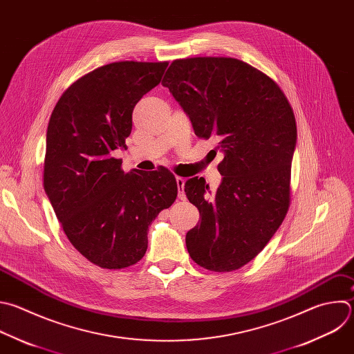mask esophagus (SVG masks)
Instances as JSON below:
<instances>
[{"label":"esophagus","mask_w":354,"mask_h":354,"mask_svg":"<svg viewBox=\"0 0 354 354\" xmlns=\"http://www.w3.org/2000/svg\"><path fill=\"white\" fill-rule=\"evenodd\" d=\"M176 185H178V198L179 200H186V194L183 190L185 186V179L180 176H176Z\"/></svg>","instance_id":"34e87169"}]
</instances>
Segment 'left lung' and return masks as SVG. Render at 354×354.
I'll use <instances>...</instances> for the list:
<instances>
[{"mask_svg": "<svg viewBox=\"0 0 354 354\" xmlns=\"http://www.w3.org/2000/svg\"><path fill=\"white\" fill-rule=\"evenodd\" d=\"M162 86L196 136L215 139L223 154L214 193L204 178L185 183L201 218L186 233L187 252L205 270H239L267 246L288 212L297 139L293 109L270 76L236 58L175 59Z\"/></svg>", "mask_w": 354, "mask_h": 354, "instance_id": "left-lung-1", "label": "left lung"}]
</instances>
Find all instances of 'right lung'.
I'll list each match as a JSON object with an SVG mask.
<instances>
[{
    "instance_id": "obj_1",
    "label": "right lung",
    "mask_w": 354,
    "mask_h": 354,
    "mask_svg": "<svg viewBox=\"0 0 354 354\" xmlns=\"http://www.w3.org/2000/svg\"><path fill=\"white\" fill-rule=\"evenodd\" d=\"M168 62H112L84 75L58 100L47 128L44 190L72 246L90 263L121 270L140 261L147 230L178 194L174 174L124 172L139 100L160 84Z\"/></svg>"
}]
</instances>
